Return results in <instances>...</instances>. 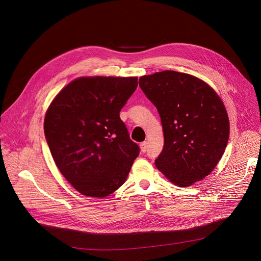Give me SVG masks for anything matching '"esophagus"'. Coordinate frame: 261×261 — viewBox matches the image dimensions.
<instances>
[{"label":"esophagus","instance_id":"34e87169","mask_svg":"<svg viewBox=\"0 0 261 261\" xmlns=\"http://www.w3.org/2000/svg\"><path fill=\"white\" fill-rule=\"evenodd\" d=\"M147 148H148L147 142H143V143L140 144V149H141V151H142L143 153H145V152L147 151Z\"/></svg>","mask_w":261,"mask_h":261}]
</instances>
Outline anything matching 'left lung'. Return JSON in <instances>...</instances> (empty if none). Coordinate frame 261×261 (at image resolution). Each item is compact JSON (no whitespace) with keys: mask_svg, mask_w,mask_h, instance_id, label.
<instances>
[{"mask_svg":"<svg viewBox=\"0 0 261 261\" xmlns=\"http://www.w3.org/2000/svg\"><path fill=\"white\" fill-rule=\"evenodd\" d=\"M158 109L164 149L155 166L173 184L188 187L216 168L229 138L224 103L209 84L190 74L163 71L140 77Z\"/></svg>","mask_w":261,"mask_h":261,"instance_id":"obj_1","label":"left lung"}]
</instances>
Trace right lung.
I'll use <instances>...</instances> for the list:
<instances>
[{"label": "right lung", "instance_id": "1", "mask_svg": "<svg viewBox=\"0 0 261 261\" xmlns=\"http://www.w3.org/2000/svg\"><path fill=\"white\" fill-rule=\"evenodd\" d=\"M138 77L84 76L52 99L44 119L52 158L81 194L102 198L125 181L139 155L119 117Z\"/></svg>", "mask_w": 261, "mask_h": 261}]
</instances>
